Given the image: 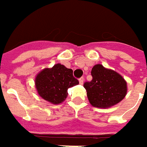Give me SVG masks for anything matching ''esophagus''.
Returning a JSON list of instances; mask_svg holds the SVG:
<instances>
[{"label":"esophagus","instance_id":"1","mask_svg":"<svg viewBox=\"0 0 147 147\" xmlns=\"http://www.w3.org/2000/svg\"><path fill=\"white\" fill-rule=\"evenodd\" d=\"M79 82H80L81 85H82L83 82H84V78H83V77H81V78L79 79Z\"/></svg>","mask_w":147,"mask_h":147}]
</instances>
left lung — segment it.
I'll list each match as a JSON object with an SVG mask.
<instances>
[{
  "mask_svg": "<svg viewBox=\"0 0 147 147\" xmlns=\"http://www.w3.org/2000/svg\"><path fill=\"white\" fill-rule=\"evenodd\" d=\"M93 79L84 83L89 103L97 108H110L122 101L127 94L125 79L117 71L102 65H95L91 71Z\"/></svg>",
  "mask_w": 147,
  "mask_h": 147,
  "instance_id": "1",
  "label": "left lung"
}]
</instances>
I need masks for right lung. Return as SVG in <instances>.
I'll list each match as a JSON object with an SVG mask.
<instances>
[{
	"label": "right lung",
	"instance_id": "add662e5",
	"mask_svg": "<svg viewBox=\"0 0 147 147\" xmlns=\"http://www.w3.org/2000/svg\"><path fill=\"white\" fill-rule=\"evenodd\" d=\"M78 83L73 76V71L61 64L45 68L35 78V86L40 97L53 105L64 102L68 95V88Z\"/></svg>",
	"mask_w": 147,
	"mask_h": 147
}]
</instances>
